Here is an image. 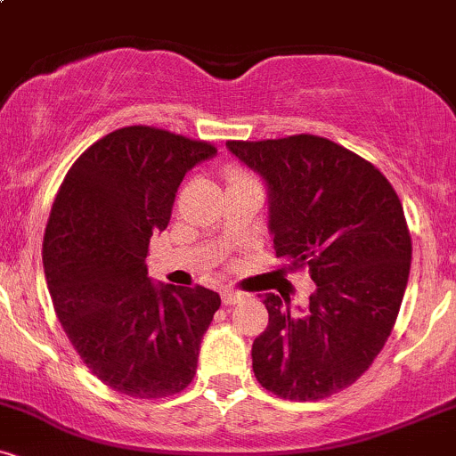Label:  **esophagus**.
Here are the masks:
<instances>
[{"instance_id":"obj_1","label":"esophagus","mask_w":456,"mask_h":456,"mask_svg":"<svg viewBox=\"0 0 456 456\" xmlns=\"http://www.w3.org/2000/svg\"><path fill=\"white\" fill-rule=\"evenodd\" d=\"M242 300H244L242 291H233V289L223 291V305L232 306V305H238V302H242Z\"/></svg>"}]
</instances>
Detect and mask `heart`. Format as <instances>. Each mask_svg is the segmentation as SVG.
Returning <instances> with one entry per match:
<instances>
[{
  "mask_svg": "<svg viewBox=\"0 0 456 456\" xmlns=\"http://www.w3.org/2000/svg\"><path fill=\"white\" fill-rule=\"evenodd\" d=\"M227 180H229V184H238V182H244V180H253V177H250V175L246 174V171H242V169H229V174H227Z\"/></svg>",
  "mask_w": 456,
  "mask_h": 456,
  "instance_id": "obj_1",
  "label": "heart"
}]
</instances>
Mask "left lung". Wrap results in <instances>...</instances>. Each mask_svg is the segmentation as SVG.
Listing matches in <instances>:
<instances>
[{
	"instance_id": "1",
	"label": "left lung",
	"mask_w": 456,
	"mask_h": 456,
	"mask_svg": "<svg viewBox=\"0 0 456 456\" xmlns=\"http://www.w3.org/2000/svg\"><path fill=\"white\" fill-rule=\"evenodd\" d=\"M227 148L268 186L276 257L306 268L317 285L305 308L265 296L268 328L250 352L255 378L282 399H326L373 364L395 328L411 264L403 206L379 169L330 139Z\"/></svg>"
}]
</instances>
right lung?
I'll use <instances>...</instances> for the list:
<instances>
[{
	"label": "right lung",
	"mask_w": 456,
	"mask_h": 456,
	"mask_svg": "<svg viewBox=\"0 0 456 456\" xmlns=\"http://www.w3.org/2000/svg\"><path fill=\"white\" fill-rule=\"evenodd\" d=\"M214 154L169 130H113L78 156L51 208L43 264L55 315L87 369L122 395L162 399L197 373L221 297L154 285L145 257L184 175Z\"/></svg>",
	"instance_id": "add662e5"
}]
</instances>
